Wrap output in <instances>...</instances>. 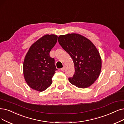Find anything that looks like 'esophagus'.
<instances>
[{"mask_svg":"<svg viewBox=\"0 0 124 124\" xmlns=\"http://www.w3.org/2000/svg\"><path fill=\"white\" fill-rule=\"evenodd\" d=\"M65 67L64 66L63 68H62L61 69V70H62V71H64V70H65Z\"/></svg>","mask_w":124,"mask_h":124,"instance_id":"obj_1","label":"esophagus"}]
</instances>
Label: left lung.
<instances>
[{
  "mask_svg": "<svg viewBox=\"0 0 124 124\" xmlns=\"http://www.w3.org/2000/svg\"><path fill=\"white\" fill-rule=\"evenodd\" d=\"M60 45L69 53L74 64L75 73L69 80L77 87L90 86L99 76L101 58L96 46L88 39L77 33L58 37Z\"/></svg>",
  "mask_w": 124,
  "mask_h": 124,
  "instance_id": "left-lung-1",
  "label": "left lung"
}]
</instances>
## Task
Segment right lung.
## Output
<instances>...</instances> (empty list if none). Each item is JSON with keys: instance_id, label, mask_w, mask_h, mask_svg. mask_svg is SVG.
Instances as JSON below:
<instances>
[{"instance_id": "add662e5", "label": "right lung", "mask_w": 124, "mask_h": 124, "mask_svg": "<svg viewBox=\"0 0 124 124\" xmlns=\"http://www.w3.org/2000/svg\"><path fill=\"white\" fill-rule=\"evenodd\" d=\"M57 41V36L46 34L29 48L23 62L24 79L33 90L42 92L51 85L57 70L54 59L49 55Z\"/></svg>"}]
</instances>
